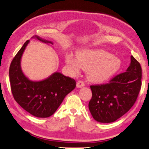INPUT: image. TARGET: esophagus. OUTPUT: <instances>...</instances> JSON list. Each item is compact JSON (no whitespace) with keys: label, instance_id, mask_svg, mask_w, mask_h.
<instances>
[{"label":"esophagus","instance_id":"esophagus-1","mask_svg":"<svg viewBox=\"0 0 149 149\" xmlns=\"http://www.w3.org/2000/svg\"><path fill=\"white\" fill-rule=\"evenodd\" d=\"M84 82L82 81H77V88H82V87H84Z\"/></svg>","mask_w":149,"mask_h":149}]
</instances>
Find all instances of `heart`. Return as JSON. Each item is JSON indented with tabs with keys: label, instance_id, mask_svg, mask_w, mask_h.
<instances>
[{
	"label": "heart",
	"instance_id": "b5f03b06",
	"mask_svg": "<svg viewBox=\"0 0 149 149\" xmlns=\"http://www.w3.org/2000/svg\"><path fill=\"white\" fill-rule=\"evenodd\" d=\"M65 61L68 67L74 72H79L82 68L89 70V78L94 82L107 81L121 66L118 58L102 49L82 51L78 54V59L68 54Z\"/></svg>",
	"mask_w": 149,
	"mask_h": 149
}]
</instances>
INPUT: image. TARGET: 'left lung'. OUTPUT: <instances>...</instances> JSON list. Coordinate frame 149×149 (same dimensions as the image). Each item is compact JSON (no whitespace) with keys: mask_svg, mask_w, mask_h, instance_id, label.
<instances>
[{"mask_svg":"<svg viewBox=\"0 0 149 149\" xmlns=\"http://www.w3.org/2000/svg\"><path fill=\"white\" fill-rule=\"evenodd\" d=\"M130 58L126 72L116 75L108 84L91 86L92 98L88 108L96 121L114 122L136 102L141 86V68L132 56Z\"/></svg>","mask_w":149,"mask_h":149,"instance_id":"obj_1","label":"left lung"}]
</instances>
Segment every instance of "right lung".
Returning a JSON list of instances; mask_svg holds the SVG:
<instances>
[{
	"label": "right lung",
	"mask_w": 149,
	"mask_h": 149,
	"mask_svg": "<svg viewBox=\"0 0 149 149\" xmlns=\"http://www.w3.org/2000/svg\"><path fill=\"white\" fill-rule=\"evenodd\" d=\"M33 38L53 45L52 42L39 36ZM29 43L27 40L24 44L10 64L9 76L12 93L16 102L26 111L36 117L47 118L54 114L65 97L74 90L76 81L57 72L42 81H31L26 77L21 68V59Z\"/></svg>",
	"instance_id": "add662e5"
}]
</instances>
